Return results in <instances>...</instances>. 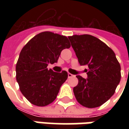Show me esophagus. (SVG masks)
Wrapping results in <instances>:
<instances>
[{"label": "esophagus", "mask_w": 129, "mask_h": 129, "mask_svg": "<svg viewBox=\"0 0 129 129\" xmlns=\"http://www.w3.org/2000/svg\"><path fill=\"white\" fill-rule=\"evenodd\" d=\"M74 77V75H72L71 73H68V77H69V78H70V77Z\"/></svg>", "instance_id": "34e87169"}]
</instances>
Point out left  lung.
<instances>
[{"label": "left lung", "mask_w": 129, "mask_h": 129, "mask_svg": "<svg viewBox=\"0 0 129 129\" xmlns=\"http://www.w3.org/2000/svg\"><path fill=\"white\" fill-rule=\"evenodd\" d=\"M80 65H87V78L76 77L73 88L77 102L92 108L101 106L114 94L121 80V66L114 52L99 39L89 34L69 37Z\"/></svg>", "instance_id": "1"}]
</instances>
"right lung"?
<instances>
[{"label": "right lung", "instance_id": "add662e5", "mask_svg": "<svg viewBox=\"0 0 129 129\" xmlns=\"http://www.w3.org/2000/svg\"><path fill=\"white\" fill-rule=\"evenodd\" d=\"M70 47L67 37L50 31L39 33L23 47L16 77L21 93L31 104L46 106L56 99L68 75L53 72L47 66L57 62L62 50Z\"/></svg>", "mask_w": 129, "mask_h": 129}]
</instances>
